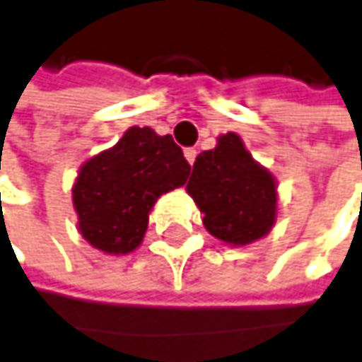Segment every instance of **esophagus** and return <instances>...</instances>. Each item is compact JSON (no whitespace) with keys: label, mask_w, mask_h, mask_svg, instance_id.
<instances>
[{"label":"esophagus","mask_w":362,"mask_h":362,"mask_svg":"<svg viewBox=\"0 0 362 362\" xmlns=\"http://www.w3.org/2000/svg\"><path fill=\"white\" fill-rule=\"evenodd\" d=\"M184 157H186V161L192 165V163H194V157H197V151H194V148H186V151H184Z\"/></svg>","instance_id":"1"}]
</instances>
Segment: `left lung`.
<instances>
[{
  "instance_id": "8db88e82",
  "label": "left lung",
  "mask_w": 362,
  "mask_h": 362,
  "mask_svg": "<svg viewBox=\"0 0 362 362\" xmlns=\"http://www.w3.org/2000/svg\"><path fill=\"white\" fill-rule=\"evenodd\" d=\"M186 190L205 230L230 247L265 238L278 219V180L236 132L219 134L211 151L199 153Z\"/></svg>"
}]
</instances>
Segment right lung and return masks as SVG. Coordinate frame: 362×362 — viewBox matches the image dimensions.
I'll list each match as a JSON object with an SVG mask.
<instances>
[{
    "label": "right lung",
    "instance_id": "add662e5",
    "mask_svg": "<svg viewBox=\"0 0 362 362\" xmlns=\"http://www.w3.org/2000/svg\"><path fill=\"white\" fill-rule=\"evenodd\" d=\"M190 165L170 134L130 126L112 148L86 159L72 184L78 232L105 255L141 247L157 199L186 184Z\"/></svg>",
    "mask_w": 362,
    "mask_h": 362
}]
</instances>
